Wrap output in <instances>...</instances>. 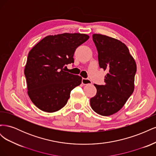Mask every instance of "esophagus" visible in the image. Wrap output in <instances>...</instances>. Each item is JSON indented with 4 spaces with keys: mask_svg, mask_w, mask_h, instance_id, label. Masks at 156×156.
Instances as JSON below:
<instances>
[{
    "mask_svg": "<svg viewBox=\"0 0 156 156\" xmlns=\"http://www.w3.org/2000/svg\"><path fill=\"white\" fill-rule=\"evenodd\" d=\"M82 84H84V85H87V84H92V81L88 79L83 78L82 79Z\"/></svg>",
    "mask_w": 156,
    "mask_h": 156,
    "instance_id": "34e87169",
    "label": "esophagus"
}]
</instances>
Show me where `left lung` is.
<instances>
[{
    "label": "left lung",
    "instance_id": "obj_1",
    "mask_svg": "<svg viewBox=\"0 0 156 156\" xmlns=\"http://www.w3.org/2000/svg\"><path fill=\"white\" fill-rule=\"evenodd\" d=\"M92 39L98 50L99 66L108 73L104 85L94 84L97 93L90 99V106L98 114L110 116L120 111L133 94L136 65L121 41L100 34H94Z\"/></svg>",
    "mask_w": 156,
    "mask_h": 156
}]
</instances>
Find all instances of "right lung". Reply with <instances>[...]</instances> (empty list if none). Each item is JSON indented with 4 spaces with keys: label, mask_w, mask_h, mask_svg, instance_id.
Returning <instances> with one entry per match:
<instances>
[{
    "label": "right lung",
    "mask_w": 156,
    "mask_h": 156,
    "mask_svg": "<svg viewBox=\"0 0 156 156\" xmlns=\"http://www.w3.org/2000/svg\"><path fill=\"white\" fill-rule=\"evenodd\" d=\"M88 38L80 33L49 35L30 51L24 71L27 92L40 110L53 112L61 109L71 91L81 84L82 77L65 72V68L74 62L75 49Z\"/></svg>",
    "instance_id": "right-lung-1"
}]
</instances>
